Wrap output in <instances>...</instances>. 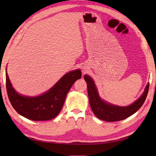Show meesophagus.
Returning <instances> with one entry per match:
<instances>
[{"instance_id": "obj_1", "label": "esophagus", "mask_w": 156, "mask_h": 156, "mask_svg": "<svg viewBox=\"0 0 156 156\" xmlns=\"http://www.w3.org/2000/svg\"><path fill=\"white\" fill-rule=\"evenodd\" d=\"M83 73H85V72H86V71H85V70H84V69H83Z\"/></svg>"}]
</instances>
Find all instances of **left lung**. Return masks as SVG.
<instances>
[{
  "mask_svg": "<svg viewBox=\"0 0 156 156\" xmlns=\"http://www.w3.org/2000/svg\"><path fill=\"white\" fill-rule=\"evenodd\" d=\"M84 79L87 83L89 102L94 114L98 119L107 122L122 120L133 115L143 105L149 90L148 83L142 96L137 100L129 106L120 107L112 105L101 100L94 81L89 75H85Z\"/></svg>",
  "mask_w": 156,
  "mask_h": 156,
  "instance_id": "8db88e82",
  "label": "left lung"
}]
</instances>
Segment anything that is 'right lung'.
Segmentation results:
<instances>
[{
	"label": "right lung",
	"mask_w": 156,
	"mask_h": 156,
	"mask_svg": "<svg viewBox=\"0 0 156 156\" xmlns=\"http://www.w3.org/2000/svg\"><path fill=\"white\" fill-rule=\"evenodd\" d=\"M81 77V70L72 71L65 74L48 92L39 96L27 97L14 90L6 72L8 96L12 107L20 115L34 121L49 120L59 114L71 87Z\"/></svg>",
	"instance_id": "right-lung-1"
}]
</instances>
